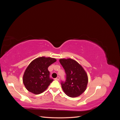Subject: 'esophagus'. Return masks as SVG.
Returning <instances> with one entry per match:
<instances>
[{
	"label": "esophagus",
	"instance_id": "1",
	"mask_svg": "<svg viewBox=\"0 0 120 120\" xmlns=\"http://www.w3.org/2000/svg\"><path fill=\"white\" fill-rule=\"evenodd\" d=\"M54 79H55V80H56V81H59L60 77H57Z\"/></svg>",
	"mask_w": 120,
	"mask_h": 120
}]
</instances>
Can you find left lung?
Listing matches in <instances>:
<instances>
[{
    "label": "left lung",
    "instance_id": "8db88e82",
    "mask_svg": "<svg viewBox=\"0 0 120 120\" xmlns=\"http://www.w3.org/2000/svg\"><path fill=\"white\" fill-rule=\"evenodd\" d=\"M65 70L66 80L61 83L64 93L71 98L79 97L84 92L88 82V75L80 64L71 59H60Z\"/></svg>",
    "mask_w": 120,
    "mask_h": 120
}]
</instances>
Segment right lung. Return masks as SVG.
<instances>
[{
    "label": "right lung",
    "mask_w": 120,
    "mask_h": 120,
    "mask_svg": "<svg viewBox=\"0 0 120 120\" xmlns=\"http://www.w3.org/2000/svg\"><path fill=\"white\" fill-rule=\"evenodd\" d=\"M56 60L50 57H39L32 60L23 75V84L29 92L35 95L47 89L53 79L49 78V67Z\"/></svg>",
    "instance_id": "obj_1"
}]
</instances>
